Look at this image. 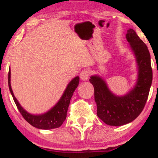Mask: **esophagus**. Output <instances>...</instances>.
Instances as JSON below:
<instances>
[{"mask_svg":"<svg viewBox=\"0 0 158 158\" xmlns=\"http://www.w3.org/2000/svg\"><path fill=\"white\" fill-rule=\"evenodd\" d=\"M89 76H90L89 70L85 69V70H83L80 73V79L81 80H84V81L88 80V78H89Z\"/></svg>","mask_w":158,"mask_h":158,"instance_id":"esophagus-1","label":"esophagus"}]
</instances>
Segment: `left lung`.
I'll return each mask as SVG.
<instances>
[{"label": "left lung", "instance_id": "1", "mask_svg": "<svg viewBox=\"0 0 158 158\" xmlns=\"http://www.w3.org/2000/svg\"><path fill=\"white\" fill-rule=\"evenodd\" d=\"M126 39L138 65V79L135 88L126 95L117 97L100 77L93 76L89 80L94 88L98 117L109 126H123L138 117L148 99L152 81L151 57L147 46L132 29L127 31Z\"/></svg>", "mask_w": 158, "mask_h": 158}]
</instances>
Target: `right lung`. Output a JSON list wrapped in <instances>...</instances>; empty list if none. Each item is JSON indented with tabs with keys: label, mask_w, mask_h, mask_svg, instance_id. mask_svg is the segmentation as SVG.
Listing matches in <instances>:
<instances>
[{
	"label": "right lung",
	"mask_w": 158,
	"mask_h": 158,
	"mask_svg": "<svg viewBox=\"0 0 158 158\" xmlns=\"http://www.w3.org/2000/svg\"><path fill=\"white\" fill-rule=\"evenodd\" d=\"M10 77V69L8 74L9 88H10V93L12 94L14 101H15L18 109L27 122H28L35 128L45 130L59 128L62 125V123H64L67 117V112H68L69 105H70V99H71L75 90L77 89V86L79 85V77H75L69 83L66 90H64V94L59 99L57 104L51 110H50L48 112L44 114H41V115H32V114H29L20 106L19 102H18L17 99L14 96L12 88H11Z\"/></svg>",
	"instance_id": "add662e5"
}]
</instances>
